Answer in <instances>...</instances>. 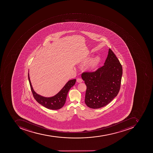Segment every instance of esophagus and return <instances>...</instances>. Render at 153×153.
<instances>
[{"mask_svg": "<svg viewBox=\"0 0 153 153\" xmlns=\"http://www.w3.org/2000/svg\"><path fill=\"white\" fill-rule=\"evenodd\" d=\"M82 81H83V80L81 78H78L77 79V82L78 83H81Z\"/></svg>", "mask_w": 153, "mask_h": 153, "instance_id": "esophagus-1", "label": "esophagus"}]
</instances>
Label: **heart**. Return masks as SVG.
<instances>
[{
  "label": "heart",
  "instance_id": "b5f03b06",
  "mask_svg": "<svg viewBox=\"0 0 153 153\" xmlns=\"http://www.w3.org/2000/svg\"><path fill=\"white\" fill-rule=\"evenodd\" d=\"M99 61V59L98 57L94 58L89 62L88 65L86 66L87 68L88 69H93L96 67V65H98Z\"/></svg>",
  "mask_w": 153,
  "mask_h": 153
}]
</instances>
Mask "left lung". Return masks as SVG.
<instances>
[{
  "instance_id": "left-lung-1",
  "label": "left lung",
  "mask_w": 153,
  "mask_h": 153,
  "mask_svg": "<svg viewBox=\"0 0 153 153\" xmlns=\"http://www.w3.org/2000/svg\"><path fill=\"white\" fill-rule=\"evenodd\" d=\"M122 75V65L109 48L104 65L95 72L82 74L81 77L86 85V105L97 109L109 103L119 92Z\"/></svg>"
}]
</instances>
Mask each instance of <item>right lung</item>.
Segmentation results:
<instances>
[{
    "mask_svg": "<svg viewBox=\"0 0 153 153\" xmlns=\"http://www.w3.org/2000/svg\"><path fill=\"white\" fill-rule=\"evenodd\" d=\"M28 77L31 90L34 99L41 105L47 108L52 110L59 109L64 106L65 104L68 92L72 86L75 85L76 81V79L69 80L63 88L56 95L53 97H45L38 94L34 91L30 79L29 73L28 74Z\"/></svg>",
    "mask_w": 153,
    "mask_h": 153,
    "instance_id": "1",
    "label": "right lung"
}]
</instances>
